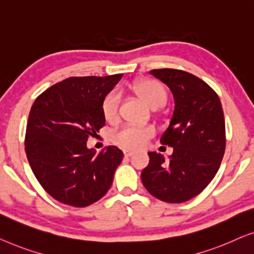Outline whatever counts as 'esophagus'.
<instances>
[{
  "label": "esophagus",
  "instance_id": "34e87169",
  "mask_svg": "<svg viewBox=\"0 0 254 254\" xmlns=\"http://www.w3.org/2000/svg\"><path fill=\"white\" fill-rule=\"evenodd\" d=\"M123 153H124V156H126V158H128V156H131L132 154H133V152L130 151V149H123Z\"/></svg>",
  "mask_w": 254,
  "mask_h": 254
}]
</instances>
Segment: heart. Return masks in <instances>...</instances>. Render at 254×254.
I'll list each match as a JSON object with an SVG mask.
<instances>
[{
	"mask_svg": "<svg viewBox=\"0 0 254 254\" xmlns=\"http://www.w3.org/2000/svg\"><path fill=\"white\" fill-rule=\"evenodd\" d=\"M132 90L139 98L147 103L152 109H158L167 101V92L159 81L152 79L137 80L132 85ZM121 94L112 91L102 100V114L107 121H114L119 115ZM154 135V128L151 127L126 126L113 135V141L121 147L139 149L144 147L148 139Z\"/></svg>",
	"mask_w": 254,
	"mask_h": 254,
	"instance_id": "heart-1",
	"label": "heart"
}]
</instances>
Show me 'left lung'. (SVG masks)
Returning a JSON list of instances; mask_svg holds the SVG:
<instances>
[{
	"label": "left lung",
	"mask_w": 254,
	"mask_h": 254,
	"mask_svg": "<svg viewBox=\"0 0 254 254\" xmlns=\"http://www.w3.org/2000/svg\"><path fill=\"white\" fill-rule=\"evenodd\" d=\"M149 73L170 88L175 109L162 145L174 148L169 161L149 152L141 182L162 201L180 203L198 195L219 170L226 149V123L219 96L194 74L176 69Z\"/></svg>",
	"instance_id": "8db88e82"
}]
</instances>
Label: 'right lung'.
I'll list each match as a JSON object with an SVG mask.
<instances>
[{"mask_svg":"<svg viewBox=\"0 0 254 254\" xmlns=\"http://www.w3.org/2000/svg\"><path fill=\"white\" fill-rule=\"evenodd\" d=\"M122 76L66 78L35 99L25 152L38 182L57 201L86 207L112 187L123 152L108 146L95 154L86 141L105 126L102 100Z\"/></svg>","mask_w":254,"mask_h":254,"instance_id":"right-lung-1","label":"right lung"}]
</instances>
